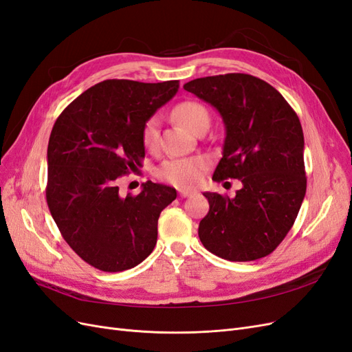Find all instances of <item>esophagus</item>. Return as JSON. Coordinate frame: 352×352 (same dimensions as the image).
I'll use <instances>...</instances> for the list:
<instances>
[{
  "label": "esophagus",
  "instance_id": "esophagus-1",
  "mask_svg": "<svg viewBox=\"0 0 352 352\" xmlns=\"http://www.w3.org/2000/svg\"><path fill=\"white\" fill-rule=\"evenodd\" d=\"M179 195L182 197V198L192 197V195H195V190H192V189H180L179 190Z\"/></svg>",
  "mask_w": 352,
  "mask_h": 352
}]
</instances>
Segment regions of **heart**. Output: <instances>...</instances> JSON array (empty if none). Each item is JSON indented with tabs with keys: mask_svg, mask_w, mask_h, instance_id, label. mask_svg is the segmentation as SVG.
<instances>
[{
	"mask_svg": "<svg viewBox=\"0 0 352 352\" xmlns=\"http://www.w3.org/2000/svg\"><path fill=\"white\" fill-rule=\"evenodd\" d=\"M173 116L179 123H182L190 132H199L208 129L210 113L204 104L198 101L179 102L173 109ZM160 138V117L151 116L142 127V144L148 150H155ZM208 160L206 157H184L168 158L160 166L158 177L164 182L177 188H194L199 185L208 168Z\"/></svg>",
	"mask_w": 352,
	"mask_h": 352,
	"instance_id": "b5f03b06",
	"label": "heart"
}]
</instances>
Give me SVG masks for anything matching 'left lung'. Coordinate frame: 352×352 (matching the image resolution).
<instances>
[{
  "label": "left lung",
  "mask_w": 352,
  "mask_h": 352,
  "mask_svg": "<svg viewBox=\"0 0 352 352\" xmlns=\"http://www.w3.org/2000/svg\"><path fill=\"white\" fill-rule=\"evenodd\" d=\"M184 88L211 104L225 123L223 157L212 180L242 182L235 198L204 194L210 210L198 236L225 260L263 258L291 230L305 197L300 119L279 91L251 74L199 78Z\"/></svg>",
  "instance_id": "1"
}]
</instances>
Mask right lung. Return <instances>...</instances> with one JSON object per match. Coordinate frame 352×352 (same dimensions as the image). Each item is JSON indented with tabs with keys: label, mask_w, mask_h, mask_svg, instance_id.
<instances>
[{
	"label": "right lung",
	"mask_w": 352,
	"mask_h": 352,
	"mask_svg": "<svg viewBox=\"0 0 352 352\" xmlns=\"http://www.w3.org/2000/svg\"><path fill=\"white\" fill-rule=\"evenodd\" d=\"M177 89L179 80H104L72 101L52 127L48 208L70 248L95 269H132L155 247L160 212L176 189L148 180L140 194L123 197L117 184L142 164V127Z\"/></svg>",
	"instance_id": "obj_1"
}]
</instances>
